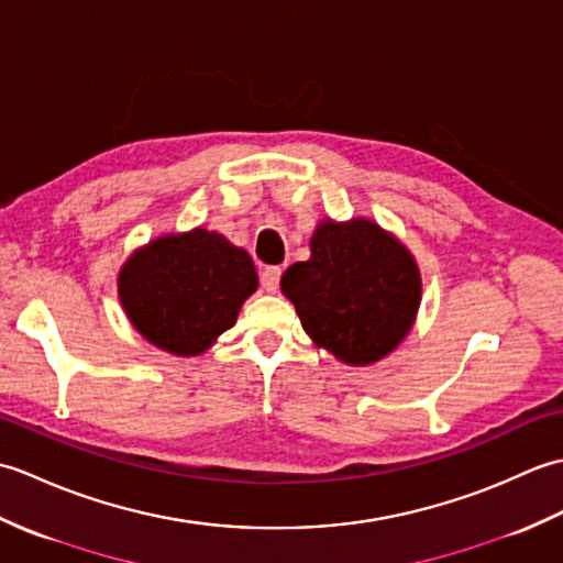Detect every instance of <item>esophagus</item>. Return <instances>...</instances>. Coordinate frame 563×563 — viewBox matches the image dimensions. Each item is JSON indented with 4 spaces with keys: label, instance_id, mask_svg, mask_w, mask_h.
Here are the masks:
<instances>
[{
    "label": "esophagus",
    "instance_id": "34e87169",
    "mask_svg": "<svg viewBox=\"0 0 563 563\" xmlns=\"http://www.w3.org/2000/svg\"><path fill=\"white\" fill-rule=\"evenodd\" d=\"M280 268L278 266H268V268H263V273H261V288L266 290V292H275L278 290V285H280Z\"/></svg>",
    "mask_w": 563,
    "mask_h": 563
}]
</instances>
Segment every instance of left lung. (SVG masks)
<instances>
[{"label": "left lung", "instance_id": "obj_1", "mask_svg": "<svg viewBox=\"0 0 563 563\" xmlns=\"http://www.w3.org/2000/svg\"><path fill=\"white\" fill-rule=\"evenodd\" d=\"M309 249L307 261L283 273L280 290L312 343L353 367L397 351L421 307V271L411 251L367 218H324Z\"/></svg>", "mask_w": 563, "mask_h": 563}]
</instances>
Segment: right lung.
<instances>
[{
    "mask_svg": "<svg viewBox=\"0 0 563 563\" xmlns=\"http://www.w3.org/2000/svg\"><path fill=\"white\" fill-rule=\"evenodd\" d=\"M258 288L254 261L230 239L196 227L135 249L118 273L130 324L172 355H200L234 327Z\"/></svg>",
    "mask_w": 563,
    "mask_h": 563,
    "instance_id": "obj_1",
    "label": "right lung"
}]
</instances>
